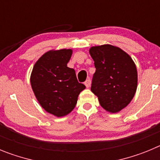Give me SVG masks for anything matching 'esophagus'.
<instances>
[{
  "label": "esophagus",
  "instance_id": "1",
  "mask_svg": "<svg viewBox=\"0 0 160 160\" xmlns=\"http://www.w3.org/2000/svg\"><path fill=\"white\" fill-rule=\"evenodd\" d=\"M84 84H85V86L87 88H89L91 86V80L90 79H88V80H86L85 82H84Z\"/></svg>",
  "mask_w": 160,
  "mask_h": 160
}]
</instances>
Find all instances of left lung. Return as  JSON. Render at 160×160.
Wrapping results in <instances>:
<instances>
[{
  "label": "left lung",
  "instance_id": "left-lung-1",
  "mask_svg": "<svg viewBox=\"0 0 160 160\" xmlns=\"http://www.w3.org/2000/svg\"><path fill=\"white\" fill-rule=\"evenodd\" d=\"M89 53L96 68L91 90L103 108L111 113L119 112L136 94V64L128 53L111 44L92 47Z\"/></svg>",
  "mask_w": 160,
  "mask_h": 160
}]
</instances>
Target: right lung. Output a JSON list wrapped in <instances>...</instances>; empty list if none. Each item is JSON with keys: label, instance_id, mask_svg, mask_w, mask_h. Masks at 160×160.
Instances as JSON below:
<instances>
[{"label": "right lung", "instance_id": "1", "mask_svg": "<svg viewBox=\"0 0 160 160\" xmlns=\"http://www.w3.org/2000/svg\"><path fill=\"white\" fill-rule=\"evenodd\" d=\"M72 54V50L65 48L47 52L34 64L30 77L39 103L57 117L69 114L85 88L77 80L75 70L67 66Z\"/></svg>", "mask_w": 160, "mask_h": 160}]
</instances>
